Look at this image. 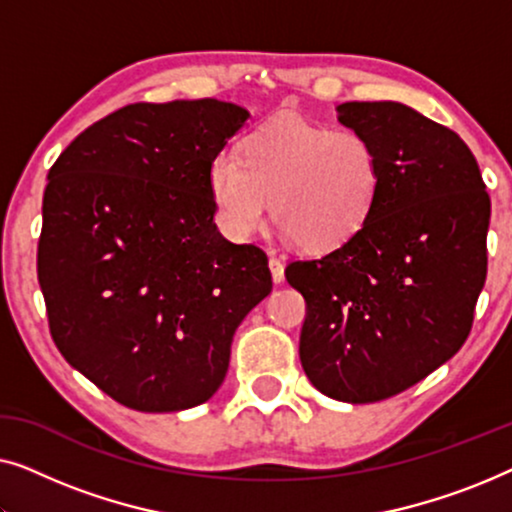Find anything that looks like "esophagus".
Masks as SVG:
<instances>
[{
  "instance_id": "34e87169",
  "label": "esophagus",
  "mask_w": 512,
  "mask_h": 512,
  "mask_svg": "<svg viewBox=\"0 0 512 512\" xmlns=\"http://www.w3.org/2000/svg\"><path fill=\"white\" fill-rule=\"evenodd\" d=\"M270 272H272V282H275V284L284 282V263L275 256L270 258Z\"/></svg>"
}]
</instances>
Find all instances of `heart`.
Listing matches in <instances>:
<instances>
[{
	"mask_svg": "<svg viewBox=\"0 0 512 512\" xmlns=\"http://www.w3.org/2000/svg\"><path fill=\"white\" fill-rule=\"evenodd\" d=\"M221 228L235 240L272 219L305 251H333L363 230L382 193V160L354 128L279 114L249 132L237 153H216L207 170Z\"/></svg>",
	"mask_w": 512,
	"mask_h": 512,
	"instance_id": "heart-1",
	"label": "heart"
}]
</instances>
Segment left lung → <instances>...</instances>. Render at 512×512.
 <instances>
[{
  "instance_id": "8db88e82",
  "label": "left lung",
  "mask_w": 512,
  "mask_h": 512,
  "mask_svg": "<svg viewBox=\"0 0 512 512\" xmlns=\"http://www.w3.org/2000/svg\"><path fill=\"white\" fill-rule=\"evenodd\" d=\"M338 121L380 153V200L359 235L284 275L307 303L305 375L335 401L375 403L466 342L487 277L492 202L464 139L419 111L345 102Z\"/></svg>"
}]
</instances>
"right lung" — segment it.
I'll use <instances>...</instances> for the list:
<instances>
[{
	"mask_svg": "<svg viewBox=\"0 0 512 512\" xmlns=\"http://www.w3.org/2000/svg\"><path fill=\"white\" fill-rule=\"evenodd\" d=\"M249 111L214 97L128 104L48 170L37 275L55 347L139 412L209 401L268 256L216 230L207 170Z\"/></svg>",
	"mask_w": 512,
	"mask_h": 512,
	"instance_id": "right-lung-1",
	"label": "right lung"
}]
</instances>
